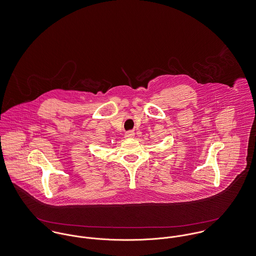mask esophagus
<instances>
[{
  "instance_id": "1",
  "label": "esophagus",
  "mask_w": 256,
  "mask_h": 256,
  "mask_svg": "<svg viewBox=\"0 0 256 256\" xmlns=\"http://www.w3.org/2000/svg\"><path fill=\"white\" fill-rule=\"evenodd\" d=\"M124 136L126 138H134V130H128V132H126V134H124Z\"/></svg>"
}]
</instances>
